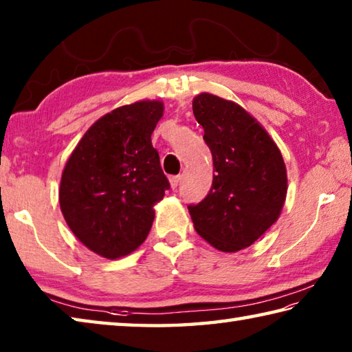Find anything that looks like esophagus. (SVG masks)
Segmentation results:
<instances>
[{"mask_svg":"<svg viewBox=\"0 0 352 352\" xmlns=\"http://www.w3.org/2000/svg\"><path fill=\"white\" fill-rule=\"evenodd\" d=\"M169 182H170V188H172V189H177L178 183H180V175H172V177H169Z\"/></svg>","mask_w":352,"mask_h":352,"instance_id":"34e87169","label":"esophagus"}]
</instances>
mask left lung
Wrapping results in <instances>:
<instances>
[{
  "mask_svg": "<svg viewBox=\"0 0 352 352\" xmlns=\"http://www.w3.org/2000/svg\"><path fill=\"white\" fill-rule=\"evenodd\" d=\"M214 162L209 194L189 214L200 237L223 252L251 246L274 223L287 190L282 152L251 113L203 92L192 101Z\"/></svg>",
  "mask_w": 352,
  "mask_h": 352,
  "instance_id": "1",
  "label": "left lung"
}]
</instances>
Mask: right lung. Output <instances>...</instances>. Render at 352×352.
Wrapping results in <instances>:
<instances>
[{
  "label": "right lung",
  "mask_w": 352,
  "mask_h": 352,
  "mask_svg": "<svg viewBox=\"0 0 352 352\" xmlns=\"http://www.w3.org/2000/svg\"><path fill=\"white\" fill-rule=\"evenodd\" d=\"M162 101H137L95 121L61 175L60 208L70 231L101 257L115 260L142 245L155 203L170 188L151 142Z\"/></svg>",
  "instance_id": "add662e5"
}]
</instances>
